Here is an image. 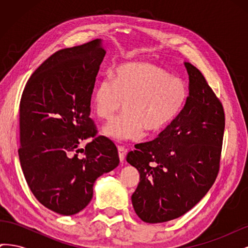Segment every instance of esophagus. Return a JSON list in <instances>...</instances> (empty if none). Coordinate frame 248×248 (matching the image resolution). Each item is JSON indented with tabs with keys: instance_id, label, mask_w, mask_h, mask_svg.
I'll use <instances>...</instances> for the list:
<instances>
[{
	"instance_id": "esophagus-1",
	"label": "esophagus",
	"mask_w": 248,
	"mask_h": 248,
	"mask_svg": "<svg viewBox=\"0 0 248 248\" xmlns=\"http://www.w3.org/2000/svg\"><path fill=\"white\" fill-rule=\"evenodd\" d=\"M118 153H119L120 161H121V162L123 163L124 158H125V155H126V153H127V150L124 149L123 147H118Z\"/></svg>"
}]
</instances>
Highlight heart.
<instances>
[{"instance_id":"b5f03b06","label":"heart","mask_w":248,"mask_h":248,"mask_svg":"<svg viewBox=\"0 0 248 248\" xmlns=\"http://www.w3.org/2000/svg\"><path fill=\"white\" fill-rule=\"evenodd\" d=\"M187 90L160 67L147 62L119 66L110 78L100 80L92 95L97 118L110 120L124 102V116L109 122L102 134L116 141L138 140L166 127L183 108Z\"/></svg>"}]
</instances>
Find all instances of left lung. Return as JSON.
<instances>
[{"instance_id":"1","label":"left lung","mask_w":248,"mask_h":248,"mask_svg":"<svg viewBox=\"0 0 248 248\" xmlns=\"http://www.w3.org/2000/svg\"><path fill=\"white\" fill-rule=\"evenodd\" d=\"M184 66L189 93L183 108L155 140L137 145L126 157L140 172L133 209L149 223L188 212L211 188L219 169L222 106L197 67Z\"/></svg>"}]
</instances>
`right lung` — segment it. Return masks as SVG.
Instances as JSON below:
<instances>
[{"instance_id":"1","label":"right lung","mask_w":248,"mask_h":248,"mask_svg":"<svg viewBox=\"0 0 248 248\" xmlns=\"http://www.w3.org/2000/svg\"><path fill=\"white\" fill-rule=\"evenodd\" d=\"M104 56L101 39L59 50L35 70L22 92L21 170L35 198L61 215L85 209L97 178L120 162L114 142L104 137L78 149L96 134L90 103Z\"/></svg>"}]
</instances>
